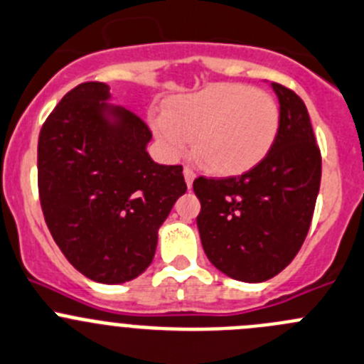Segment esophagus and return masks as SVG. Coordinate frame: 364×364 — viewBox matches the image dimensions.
Returning <instances> with one entry per match:
<instances>
[{
  "label": "esophagus",
  "instance_id": "34e87169",
  "mask_svg": "<svg viewBox=\"0 0 364 364\" xmlns=\"http://www.w3.org/2000/svg\"><path fill=\"white\" fill-rule=\"evenodd\" d=\"M195 171H193L191 168H184V178H186V184H188V188H191L193 182H195Z\"/></svg>",
  "mask_w": 364,
  "mask_h": 364
}]
</instances>
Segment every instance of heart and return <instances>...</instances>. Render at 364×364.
Instances as JSON below:
<instances>
[{"label": "heart", "mask_w": 364, "mask_h": 364, "mask_svg": "<svg viewBox=\"0 0 364 364\" xmlns=\"http://www.w3.org/2000/svg\"><path fill=\"white\" fill-rule=\"evenodd\" d=\"M280 110L261 89L213 84L168 100L154 121L155 136L176 157L193 139V151L210 173L241 175L264 161L275 144Z\"/></svg>", "instance_id": "1"}]
</instances>
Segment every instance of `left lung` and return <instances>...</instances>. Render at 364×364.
Instances as JSON below:
<instances>
[{
    "label": "left lung",
    "instance_id": "8db88e82",
    "mask_svg": "<svg viewBox=\"0 0 364 364\" xmlns=\"http://www.w3.org/2000/svg\"><path fill=\"white\" fill-rule=\"evenodd\" d=\"M279 98L275 144L250 171L193 182L196 225L209 261L243 282H264L295 259L307 236L320 191L321 155L306 103L272 82Z\"/></svg>",
    "mask_w": 364,
    "mask_h": 364
}]
</instances>
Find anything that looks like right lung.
<instances>
[{"label":"right lung","mask_w":364,"mask_h":364,"mask_svg":"<svg viewBox=\"0 0 364 364\" xmlns=\"http://www.w3.org/2000/svg\"><path fill=\"white\" fill-rule=\"evenodd\" d=\"M102 82L76 85L44 121L37 178L55 243L87 279L121 284L154 261L159 227L188 191L182 166L151 161V132L107 103Z\"/></svg>","instance_id":"right-lung-1"}]
</instances>
